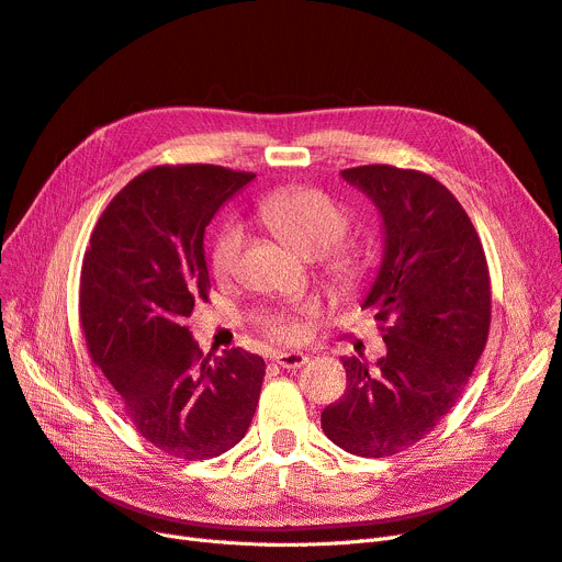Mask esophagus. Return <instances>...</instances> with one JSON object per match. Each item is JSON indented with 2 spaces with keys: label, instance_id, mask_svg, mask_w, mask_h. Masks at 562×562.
Instances as JSON below:
<instances>
[{
  "label": "esophagus",
  "instance_id": "esophagus-1",
  "mask_svg": "<svg viewBox=\"0 0 562 562\" xmlns=\"http://www.w3.org/2000/svg\"><path fill=\"white\" fill-rule=\"evenodd\" d=\"M273 361L282 368H301L307 363V357L303 351H278V355H273Z\"/></svg>",
  "mask_w": 562,
  "mask_h": 562
}]
</instances>
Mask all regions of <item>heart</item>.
<instances>
[{"label": "heart", "mask_w": 562, "mask_h": 562, "mask_svg": "<svg viewBox=\"0 0 562 562\" xmlns=\"http://www.w3.org/2000/svg\"><path fill=\"white\" fill-rule=\"evenodd\" d=\"M259 220L273 232L289 249L301 257H319L326 276L340 292H357L368 273V252L357 243H338L349 217L345 207L330 196L307 187L282 190L266 196L259 207ZM243 232L234 224H226L215 238L211 268L220 280H232L238 273L243 257ZM313 310L301 313H278L266 319V334L278 342H299L307 334Z\"/></svg>", "instance_id": "obj_1"}]
</instances>
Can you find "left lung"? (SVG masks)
I'll return each instance as SVG.
<instances>
[{"instance_id":"obj_1","label":"left lung","mask_w":562,"mask_h":562,"mask_svg":"<svg viewBox=\"0 0 562 562\" xmlns=\"http://www.w3.org/2000/svg\"><path fill=\"white\" fill-rule=\"evenodd\" d=\"M342 178L375 203L384 255L361 307L375 310L384 357H342L347 391L322 412L340 449L384 459L438 426L461 398L486 347L491 278L480 236L442 182L368 164Z\"/></svg>"}]
</instances>
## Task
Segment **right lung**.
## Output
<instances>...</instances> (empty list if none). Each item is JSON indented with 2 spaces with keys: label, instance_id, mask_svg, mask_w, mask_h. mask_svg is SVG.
<instances>
[{
  "label": "right lung",
  "instance_id": "obj_1",
  "mask_svg": "<svg viewBox=\"0 0 562 562\" xmlns=\"http://www.w3.org/2000/svg\"><path fill=\"white\" fill-rule=\"evenodd\" d=\"M255 173L213 164L157 166L101 213L80 270V324L127 419L157 449L215 459L252 424L261 357L203 355L184 319L207 301L203 234Z\"/></svg>",
  "mask_w": 562,
  "mask_h": 562
}]
</instances>
